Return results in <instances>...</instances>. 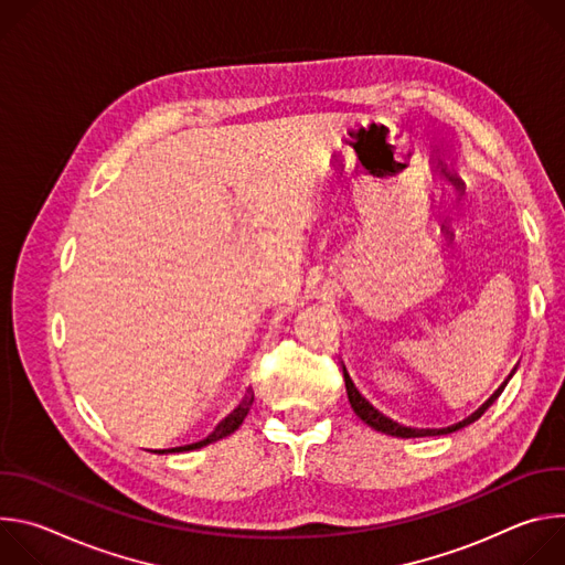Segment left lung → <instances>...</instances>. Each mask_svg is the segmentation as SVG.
Masks as SVG:
<instances>
[{
    "label": "left lung",
    "instance_id": "obj_1",
    "mask_svg": "<svg viewBox=\"0 0 565 565\" xmlns=\"http://www.w3.org/2000/svg\"><path fill=\"white\" fill-rule=\"evenodd\" d=\"M344 382H347V393H349V402H351V407H353V412L369 425V427H373L375 431H382V434H388V436H397V438H420V436H436V434H447V431H456L458 427H462V425H467V423H471V420H476V418H480V414L486 412L492 402H494V397L499 395V393H494L486 405H482L471 418H467V420H462V423H458L456 427H447V429H412V427H402V425H397V423H393L391 418H386L384 414H380L371 402L358 391V386L353 384V380H351V375H349V371H347V366H344Z\"/></svg>",
    "mask_w": 565,
    "mask_h": 565
}]
</instances>
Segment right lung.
I'll list each match as a JSON object with an SVG mask.
<instances>
[{"instance_id":"add662e5","label":"right lung","mask_w":565,"mask_h":565,"mask_svg":"<svg viewBox=\"0 0 565 565\" xmlns=\"http://www.w3.org/2000/svg\"><path fill=\"white\" fill-rule=\"evenodd\" d=\"M253 399H255V395H248L244 402H241V405L234 409V414H230L221 425H218V429L210 436V438H205V440H201V443H196V445H188V447H174V449H163V451H183V449H196V447H203V445H207V443H212V440H218V438H225V436H230L232 431H236L238 429V425L246 420V416H248V412H250V405H253Z\"/></svg>"}]
</instances>
